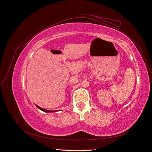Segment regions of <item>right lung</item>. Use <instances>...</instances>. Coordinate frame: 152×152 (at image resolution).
Wrapping results in <instances>:
<instances>
[{
    "instance_id": "obj_1",
    "label": "right lung",
    "mask_w": 152,
    "mask_h": 152,
    "mask_svg": "<svg viewBox=\"0 0 152 152\" xmlns=\"http://www.w3.org/2000/svg\"><path fill=\"white\" fill-rule=\"evenodd\" d=\"M37 107H38V108L39 109H40V110H43V111H44V112H55V110L53 111V110H48L44 109H43V108H41V107H39V106H37Z\"/></svg>"
}]
</instances>
